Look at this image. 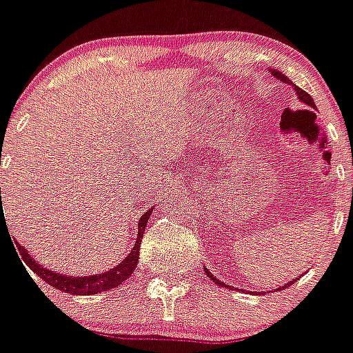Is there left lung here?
<instances>
[{"instance_id": "left-lung-1", "label": "left lung", "mask_w": 353, "mask_h": 353, "mask_svg": "<svg viewBox=\"0 0 353 353\" xmlns=\"http://www.w3.org/2000/svg\"><path fill=\"white\" fill-rule=\"evenodd\" d=\"M270 71H272V74H273V77H275V78H279V80H280V81H285V83H288V85H292V87H294L295 94H297L299 101H301V102H302V104L309 105V108H312V109H314V108H316V105H314V101H312V97H311V95H309V94H307V92H304V90H302V88L295 87V85H294V83H292V81H290V80H288V78L285 77V74H283V73H280V71H276V70H270ZM205 272H206V275H208V276H210V279H212V280H213V282H215V283H216V285H225V283H222V282H220V280H216V279H215V276H213V275H212V273H210V272H208V268H205ZM295 280H297V279H295ZM295 280H292V282H290V283H294V282H295ZM290 283H285V285H283V287H280V288H287L288 285H290Z\"/></svg>"}]
</instances>
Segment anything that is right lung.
Wrapping results in <instances>:
<instances>
[{"label": "right lung", "instance_id": "right-lung-1", "mask_svg": "<svg viewBox=\"0 0 353 353\" xmlns=\"http://www.w3.org/2000/svg\"><path fill=\"white\" fill-rule=\"evenodd\" d=\"M152 212H154V208L147 210V212L141 215L140 222H138V237H137V243L133 245V251H131L130 254L119 263V265L110 268L109 272L99 273V275L70 276V275H63V273H56L52 272L51 268H46V266L39 265V263L28 254V251L23 248V245L17 244V249H19V252H22L25 265H27L35 275L41 276L46 283H49V285H52L54 288H58V290H63L71 295H94V294H99V292H105V290H110V288L121 285V283L126 282V280L130 279L131 273L134 272V268H137L138 265V258H140L141 237H143L145 227H147Z\"/></svg>", "mask_w": 353, "mask_h": 353}]
</instances>
